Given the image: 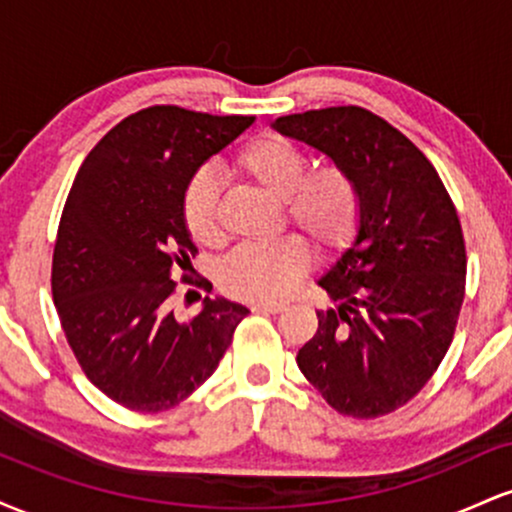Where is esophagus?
Here are the masks:
<instances>
[{
    "mask_svg": "<svg viewBox=\"0 0 512 512\" xmlns=\"http://www.w3.org/2000/svg\"><path fill=\"white\" fill-rule=\"evenodd\" d=\"M252 310H255V313L276 315V313H281V310H286V305L284 303H264V301H260V303H252Z\"/></svg>",
    "mask_w": 512,
    "mask_h": 512,
    "instance_id": "obj_1",
    "label": "esophagus"
}]
</instances>
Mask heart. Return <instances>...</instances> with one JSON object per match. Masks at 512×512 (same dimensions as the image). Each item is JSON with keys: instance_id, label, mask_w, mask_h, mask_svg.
<instances>
[{"instance_id": "obj_1", "label": "heart", "mask_w": 512, "mask_h": 512, "mask_svg": "<svg viewBox=\"0 0 512 512\" xmlns=\"http://www.w3.org/2000/svg\"><path fill=\"white\" fill-rule=\"evenodd\" d=\"M308 158L296 144L276 134L252 139L233 158V170L269 195L284 199L286 219L317 252H337L351 243L361 219L354 178L339 166L308 170ZM219 182L207 170L187 182L182 219L199 245H219ZM308 269V248L298 236L274 243L240 245L221 264V286L245 301H281L296 289Z\"/></svg>"}]
</instances>
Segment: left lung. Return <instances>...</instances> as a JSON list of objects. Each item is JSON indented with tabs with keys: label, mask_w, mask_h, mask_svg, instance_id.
Wrapping results in <instances>:
<instances>
[{
	"label": "left lung",
	"mask_w": 512,
	"mask_h": 512,
	"mask_svg": "<svg viewBox=\"0 0 512 512\" xmlns=\"http://www.w3.org/2000/svg\"><path fill=\"white\" fill-rule=\"evenodd\" d=\"M272 127L330 156L361 199L356 238L317 279L337 308L317 310L298 368L339 414H390L431 380L455 334L467 274L455 204L431 161L370 110H308Z\"/></svg>",
	"instance_id": "left-lung-1"
}]
</instances>
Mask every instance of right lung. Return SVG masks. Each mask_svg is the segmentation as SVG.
Masks as SVG:
<instances>
[{
	"label": "right lung",
	"mask_w": 512,
	"mask_h": 512,
	"mask_svg": "<svg viewBox=\"0 0 512 512\" xmlns=\"http://www.w3.org/2000/svg\"><path fill=\"white\" fill-rule=\"evenodd\" d=\"M252 122L154 105L110 129L76 173L52 255V298L86 378L122 407L149 414L190 397L250 313L207 296L182 322L170 296L197 252L182 219L187 182Z\"/></svg>",
	"instance_id": "add662e5"
}]
</instances>
